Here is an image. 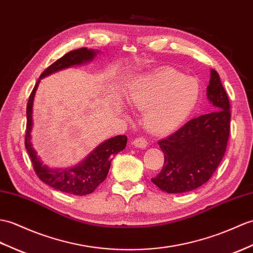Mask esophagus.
Listing matches in <instances>:
<instances>
[{"label": "esophagus", "mask_w": 253, "mask_h": 253, "mask_svg": "<svg viewBox=\"0 0 253 253\" xmlns=\"http://www.w3.org/2000/svg\"><path fill=\"white\" fill-rule=\"evenodd\" d=\"M132 144L134 146H137V148H140V149H145L146 146H148V141H146V139L144 137H138L134 139L132 141Z\"/></svg>", "instance_id": "34e87169"}]
</instances>
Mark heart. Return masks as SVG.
<instances>
[{"mask_svg":"<svg viewBox=\"0 0 253 253\" xmlns=\"http://www.w3.org/2000/svg\"><path fill=\"white\" fill-rule=\"evenodd\" d=\"M201 98V86L173 69H160L140 76L129 88L128 101L146 110L145 125L155 133L178 129L194 112Z\"/></svg>","mask_w":253,"mask_h":253,"instance_id":"b5f03b06","label":"heart"}]
</instances>
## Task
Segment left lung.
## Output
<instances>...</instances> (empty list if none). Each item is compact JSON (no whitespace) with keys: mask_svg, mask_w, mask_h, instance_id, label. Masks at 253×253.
<instances>
[{"mask_svg":"<svg viewBox=\"0 0 253 253\" xmlns=\"http://www.w3.org/2000/svg\"><path fill=\"white\" fill-rule=\"evenodd\" d=\"M207 97L218 110L189 121L158 141L165 162L152 182L164 192L185 193L202 186L212 177L225 154L231 104L215 70H211Z\"/></svg>","mask_w":253,"mask_h":253,"instance_id":"obj_1","label":"left lung"}]
</instances>
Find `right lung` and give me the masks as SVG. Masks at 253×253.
I'll use <instances>...</instances> for the list:
<instances>
[{"mask_svg": "<svg viewBox=\"0 0 253 253\" xmlns=\"http://www.w3.org/2000/svg\"><path fill=\"white\" fill-rule=\"evenodd\" d=\"M97 52L93 49H87L86 47L69 51L68 54L62 56L59 59L45 69L43 73L40 75V79L54 73L58 70L69 68L74 64H80L85 61L93 59ZM40 80L35 84L33 90L27 104V127L25 136V145L30 155L33 169L38 177L44 183L54 189L63 193L73 194V195L84 196L92 193L97 186L105 180L109 172L113 156L119 152L125 149L127 143V137L125 134L116 136L100 144L84 162H82L71 169L50 170L48 167L42 165V162L39 160L34 149L31 144V129H32V105L35 91H37Z\"/></svg>", "mask_w": 253, "mask_h": 253, "instance_id": "obj_1", "label": "right lung"}]
</instances>
